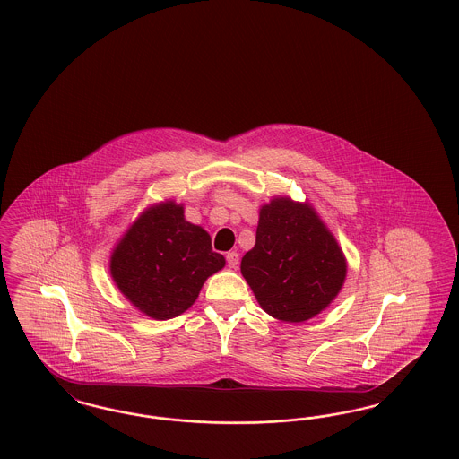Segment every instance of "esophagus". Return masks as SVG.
I'll list each match as a JSON object with an SVG mask.
<instances>
[{
    "label": "esophagus",
    "mask_w": 459,
    "mask_h": 459,
    "mask_svg": "<svg viewBox=\"0 0 459 459\" xmlns=\"http://www.w3.org/2000/svg\"><path fill=\"white\" fill-rule=\"evenodd\" d=\"M225 260H227V264H229L230 268H238V264H239V253H238V251H229L227 256H225Z\"/></svg>",
    "instance_id": "esophagus-1"
}]
</instances>
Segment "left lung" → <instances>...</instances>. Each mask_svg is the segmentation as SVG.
Instances as JSON below:
<instances>
[{
    "label": "left lung",
    "mask_w": 459,
    "mask_h": 459,
    "mask_svg": "<svg viewBox=\"0 0 459 459\" xmlns=\"http://www.w3.org/2000/svg\"><path fill=\"white\" fill-rule=\"evenodd\" d=\"M240 272L268 315L294 324L332 303L346 260L309 204L277 197L260 210L256 244L242 256Z\"/></svg>",
    "instance_id": "8db88e82"
}]
</instances>
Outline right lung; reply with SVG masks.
Here are the masks:
<instances>
[{"mask_svg":"<svg viewBox=\"0 0 459 459\" xmlns=\"http://www.w3.org/2000/svg\"><path fill=\"white\" fill-rule=\"evenodd\" d=\"M225 266L206 230L184 219L174 201L146 210L111 255L122 294L154 320H169L196 301L204 281Z\"/></svg>","mask_w":459,"mask_h":459,"instance_id":"obj_1","label":"right lung"}]
</instances>
